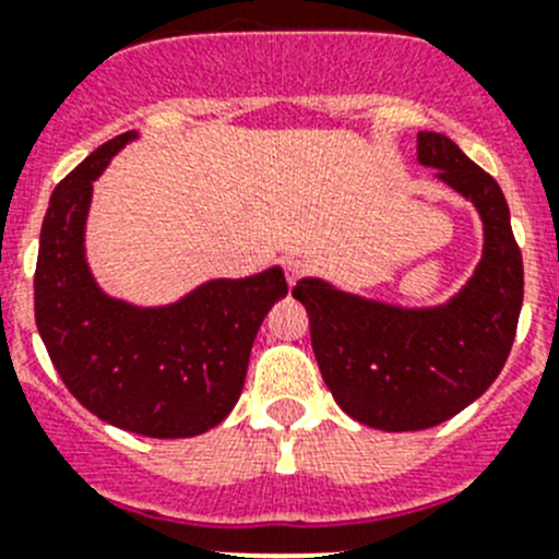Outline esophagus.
I'll return each instance as SVG.
<instances>
[{
    "label": "esophagus",
    "mask_w": 559,
    "mask_h": 559,
    "mask_svg": "<svg viewBox=\"0 0 559 559\" xmlns=\"http://www.w3.org/2000/svg\"><path fill=\"white\" fill-rule=\"evenodd\" d=\"M306 262L304 259H297V255H289V259H284V273H286V281H289V286H295L297 281L304 278L306 275Z\"/></svg>",
    "instance_id": "obj_1"
}]
</instances>
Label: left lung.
<instances>
[{"instance_id": "obj_1", "label": "left lung", "mask_w": 559, "mask_h": 559, "mask_svg": "<svg viewBox=\"0 0 559 559\" xmlns=\"http://www.w3.org/2000/svg\"><path fill=\"white\" fill-rule=\"evenodd\" d=\"M421 165L477 206L485 248L472 281L436 309H400L297 281L311 347L333 400L374 430H425L461 414L502 372L524 300V264L510 209L493 176L447 134L419 132Z\"/></svg>"}]
</instances>
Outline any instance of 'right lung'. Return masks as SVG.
<instances>
[{"label":"right lung","mask_w":559,"mask_h":559,"mask_svg":"<svg viewBox=\"0 0 559 559\" xmlns=\"http://www.w3.org/2000/svg\"><path fill=\"white\" fill-rule=\"evenodd\" d=\"M138 132L98 145L51 192L35 267V322L68 391L91 414L148 438L201 436L237 405L281 267L206 281L159 309L104 295L85 259L93 181Z\"/></svg>","instance_id":"obj_1"}]
</instances>
